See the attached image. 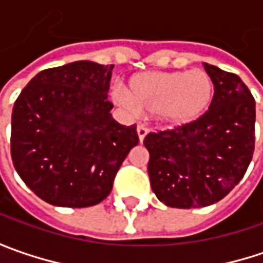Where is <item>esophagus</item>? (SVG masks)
Returning <instances> with one entry per match:
<instances>
[{
  "label": "esophagus",
  "instance_id": "obj_1",
  "mask_svg": "<svg viewBox=\"0 0 263 263\" xmlns=\"http://www.w3.org/2000/svg\"><path fill=\"white\" fill-rule=\"evenodd\" d=\"M149 133V130H147L145 126H137V136H139V140H140V143L143 142V139L146 137V135Z\"/></svg>",
  "mask_w": 263,
  "mask_h": 263
}]
</instances>
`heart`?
<instances>
[{
    "mask_svg": "<svg viewBox=\"0 0 263 263\" xmlns=\"http://www.w3.org/2000/svg\"><path fill=\"white\" fill-rule=\"evenodd\" d=\"M114 99L133 112L158 114L170 126L197 121L214 99L212 79L203 70L147 71L128 80L127 92L116 87Z\"/></svg>",
    "mask_w": 263,
    "mask_h": 263,
    "instance_id": "obj_1",
    "label": "heart"
}]
</instances>
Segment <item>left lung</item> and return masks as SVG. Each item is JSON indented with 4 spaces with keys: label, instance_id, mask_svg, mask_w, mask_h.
I'll list each match as a JSON object with an SVG mask.
<instances>
[{
    "label": "left lung",
    "instance_id": "1",
    "mask_svg": "<svg viewBox=\"0 0 263 263\" xmlns=\"http://www.w3.org/2000/svg\"><path fill=\"white\" fill-rule=\"evenodd\" d=\"M214 99L197 121L149 133L147 174L152 192L167 206L212 205L237 186L255 149V99L243 80L203 63Z\"/></svg>",
    "mask_w": 263,
    "mask_h": 263
}]
</instances>
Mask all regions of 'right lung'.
<instances>
[{
  "mask_svg": "<svg viewBox=\"0 0 263 263\" xmlns=\"http://www.w3.org/2000/svg\"><path fill=\"white\" fill-rule=\"evenodd\" d=\"M114 66L74 61L37 73L15 101L11 158L36 196L54 206L102 202L117 171L139 143L135 126L111 116Z\"/></svg>",
  "mask_w": 263,
  "mask_h": 263,
  "instance_id": "1",
  "label": "right lung"
}]
</instances>
